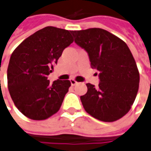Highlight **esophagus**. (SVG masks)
Returning <instances> with one entry per match:
<instances>
[{
	"label": "esophagus",
	"mask_w": 151,
	"mask_h": 151,
	"mask_svg": "<svg viewBox=\"0 0 151 151\" xmlns=\"http://www.w3.org/2000/svg\"><path fill=\"white\" fill-rule=\"evenodd\" d=\"M70 84H71V86H76V84H77V81H76L74 79H70Z\"/></svg>",
	"instance_id": "esophagus-1"
}]
</instances>
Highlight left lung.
I'll list each match as a JSON object with an SVG mask.
<instances>
[{"instance_id": "1", "label": "left lung", "mask_w": 151, "mask_h": 151, "mask_svg": "<svg viewBox=\"0 0 151 151\" xmlns=\"http://www.w3.org/2000/svg\"><path fill=\"white\" fill-rule=\"evenodd\" d=\"M75 42L89 55L99 71V84H86L81 96L87 113L98 120L114 122L128 113L137 97L140 75L129 47L122 39L99 28L71 31Z\"/></svg>"}]
</instances>
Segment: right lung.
I'll return each mask as SVG.
<instances>
[{
	"label": "right lung",
	"instance_id": "right-lung-1",
	"mask_svg": "<svg viewBox=\"0 0 151 151\" xmlns=\"http://www.w3.org/2000/svg\"><path fill=\"white\" fill-rule=\"evenodd\" d=\"M72 42L71 31L47 26L30 35L11 54L8 89L14 105L24 116L44 120L60 109L70 82L58 80L51 84L47 76Z\"/></svg>",
	"mask_w": 151,
	"mask_h": 151
}]
</instances>
